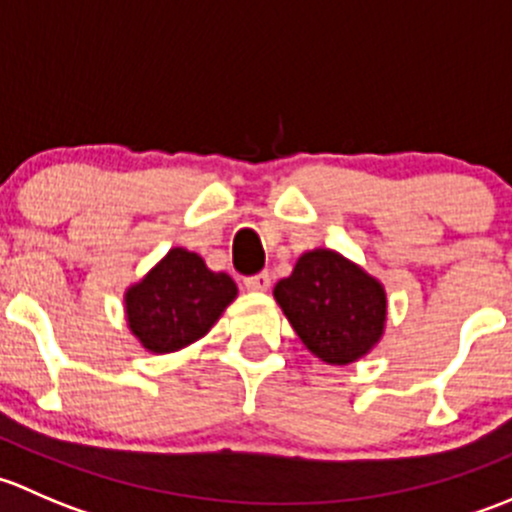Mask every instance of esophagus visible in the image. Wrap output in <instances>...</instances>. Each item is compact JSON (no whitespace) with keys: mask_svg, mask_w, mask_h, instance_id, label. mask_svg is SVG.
Here are the masks:
<instances>
[{"mask_svg":"<svg viewBox=\"0 0 512 512\" xmlns=\"http://www.w3.org/2000/svg\"><path fill=\"white\" fill-rule=\"evenodd\" d=\"M270 282H272L270 272H260V275L247 277L245 287L252 289V292H267V289H270Z\"/></svg>","mask_w":512,"mask_h":512,"instance_id":"1","label":"esophagus"}]
</instances>
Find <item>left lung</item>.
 Instances as JSON below:
<instances>
[{"mask_svg": "<svg viewBox=\"0 0 512 512\" xmlns=\"http://www.w3.org/2000/svg\"><path fill=\"white\" fill-rule=\"evenodd\" d=\"M275 299L304 347L327 364H352L384 334V287L332 250L304 252Z\"/></svg>", "mask_w": 512, "mask_h": 512, "instance_id": "left-lung-1", "label": "left lung"}]
</instances>
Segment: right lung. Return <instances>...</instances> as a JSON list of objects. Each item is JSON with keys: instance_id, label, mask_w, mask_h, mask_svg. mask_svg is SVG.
Segmentation results:
<instances>
[{"instance_id": "1", "label": "right lung", "mask_w": 512, "mask_h": 512, "mask_svg": "<svg viewBox=\"0 0 512 512\" xmlns=\"http://www.w3.org/2000/svg\"><path fill=\"white\" fill-rule=\"evenodd\" d=\"M235 294L232 277L208 270L195 252L173 247L126 292L128 327L148 352H178L210 332Z\"/></svg>"}]
</instances>
